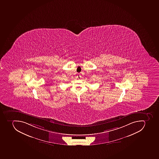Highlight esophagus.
<instances>
[{
    "label": "esophagus",
    "mask_w": 159,
    "mask_h": 159,
    "mask_svg": "<svg viewBox=\"0 0 159 159\" xmlns=\"http://www.w3.org/2000/svg\"><path fill=\"white\" fill-rule=\"evenodd\" d=\"M77 78H78V79H80V78H81V76H80V75H78Z\"/></svg>",
    "instance_id": "34e87169"
}]
</instances>
